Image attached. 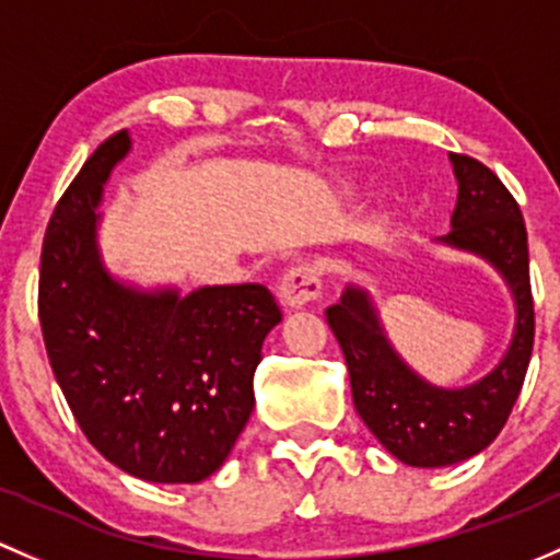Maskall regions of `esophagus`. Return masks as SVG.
<instances>
[{"instance_id": "esophagus-1", "label": "esophagus", "mask_w": 560, "mask_h": 560, "mask_svg": "<svg viewBox=\"0 0 560 560\" xmlns=\"http://www.w3.org/2000/svg\"><path fill=\"white\" fill-rule=\"evenodd\" d=\"M280 302L285 307L299 310L307 307L310 302L320 296V272L315 264H299V267H291L280 280Z\"/></svg>"}]
</instances>
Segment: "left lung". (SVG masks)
<instances>
[{
  "label": "left lung",
  "instance_id": "8db88e82",
  "mask_svg": "<svg viewBox=\"0 0 560 560\" xmlns=\"http://www.w3.org/2000/svg\"><path fill=\"white\" fill-rule=\"evenodd\" d=\"M458 201L445 245L475 253L501 272L515 296V334L491 374L466 388H436L409 369L385 339L366 291L348 288L326 320L342 348L361 420L380 445L409 466L458 464L499 436L526 380L534 348L528 237L521 207L482 161L451 153Z\"/></svg>",
  "mask_w": 560,
  "mask_h": 560
}]
</instances>
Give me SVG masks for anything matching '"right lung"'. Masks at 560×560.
I'll return each instance as SVG.
<instances>
[{"mask_svg": "<svg viewBox=\"0 0 560 560\" xmlns=\"http://www.w3.org/2000/svg\"><path fill=\"white\" fill-rule=\"evenodd\" d=\"M131 140L96 148L50 215L39 256V326L74 420L109 464L148 482L221 469L250 418L253 372L282 313L258 282L140 291L109 278L96 207Z\"/></svg>", "mask_w": 560, "mask_h": 560, "instance_id": "obj_1", "label": "right lung"}]
</instances>
